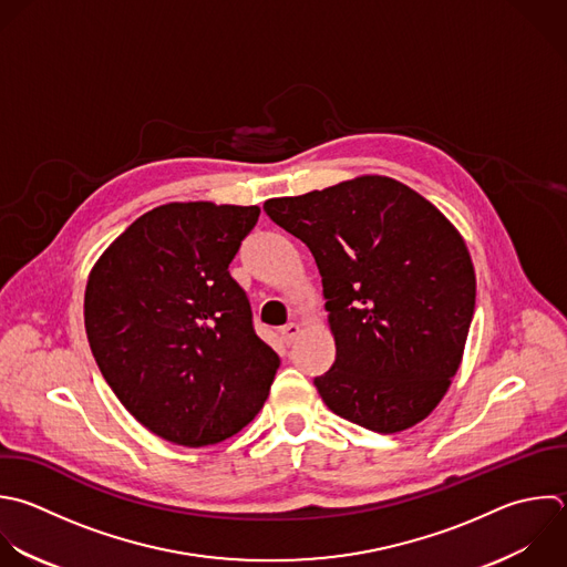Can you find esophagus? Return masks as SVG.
I'll return each mask as SVG.
<instances>
[{"label": "esophagus", "instance_id": "1", "mask_svg": "<svg viewBox=\"0 0 567 567\" xmlns=\"http://www.w3.org/2000/svg\"><path fill=\"white\" fill-rule=\"evenodd\" d=\"M299 323H295V321H290V323H286V326H281V330H279V334H281V339L286 341V343H292L295 341V337L299 334Z\"/></svg>", "mask_w": 567, "mask_h": 567}]
</instances>
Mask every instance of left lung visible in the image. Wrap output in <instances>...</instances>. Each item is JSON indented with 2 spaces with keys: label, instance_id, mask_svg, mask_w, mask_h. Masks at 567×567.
<instances>
[{
  "label": "left lung",
  "instance_id": "8db88e82",
  "mask_svg": "<svg viewBox=\"0 0 567 567\" xmlns=\"http://www.w3.org/2000/svg\"><path fill=\"white\" fill-rule=\"evenodd\" d=\"M319 268L332 368L315 379L326 405L381 434L423 421L456 374L476 279L456 228L419 193L365 175L264 204Z\"/></svg>",
  "mask_w": 567,
  "mask_h": 567
}]
</instances>
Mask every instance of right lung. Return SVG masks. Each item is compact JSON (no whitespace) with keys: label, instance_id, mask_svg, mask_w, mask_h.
Returning a JSON list of instances; mask_svg holds the SVG:
<instances>
[{"label":"right lung","instance_id":"add662e5","mask_svg":"<svg viewBox=\"0 0 567 567\" xmlns=\"http://www.w3.org/2000/svg\"><path fill=\"white\" fill-rule=\"evenodd\" d=\"M257 219V206L166 204L133 221L91 270L93 357L124 408L171 443H219L268 399L279 357L257 337L228 270Z\"/></svg>","mask_w":567,"mask_h":567}]
</instances>
